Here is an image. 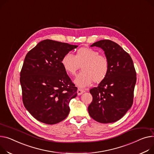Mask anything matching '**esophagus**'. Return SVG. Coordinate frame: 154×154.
Listing matches in <instances>:
<instances>
[{
  "instance_id": "34e87169",
  "label": "esophagus",
  "mask_w": 154,
  "mask_h": 154,
  "mask_svg": "<svg viewBox=\"0 0 154 154\" xmlns=\"http://www.w3.org/2000/svg\"><path fill=\"white\" fill-rule=\"evenodd\" d=\"M85 91L84 90L79 88L78 90H77V94H78V95H80L81 94H82L83 93H84Z\"/></svg>"
}]
</instances>
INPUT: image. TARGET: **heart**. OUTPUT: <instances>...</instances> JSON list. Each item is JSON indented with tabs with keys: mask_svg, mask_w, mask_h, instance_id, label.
<instances>
[{
	"mask_svg": "<svg viewBox=\"0 0 154 154\" xmlns=\"http://www.w3.org/2000/svg\"><path fill=\"white\" fill-rule=\"evenodd\" d=\"M64 70L67 73L74 75L82 66V71L74 80V83L79 87L89 86L94 81L100 83L106 77L109 70V61L98 51L90 48H79L75 56L71 53L65 54L61 60Z\"/></svg>",
	"mask_w": 154,
	"mask_h": 154,
	"instance_id": "1",
	"label": "heart"
}]
</instances>
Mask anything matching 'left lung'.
<instances>
[{"instance_id": "left-lung-1", "label": "left lung", "mask_w": 154, "mask_h": 154, "mask_svg": "<svg viewBox=\"0 0 154 154\" xmlns=\"http://www.w3.org/2000/svg\"><path fill=\"white\" fill-rule=\"evenodd\" d=\"M91 47L104 51L109 61L106 78L90 90L93 100L88 107L90 116L101 123L120 119L133 103L136 72L129 54L119 45L108 39L100 40Z\"/></svg>"}]
</instances>
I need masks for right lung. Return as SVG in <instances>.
<instances>
[{"label": "right lung", "instance_id": "right-lung-1", "mask_svg": "<svg viewBox=\"0 0 154 154\" xmlns=\"http://www.w3.org/2000/svg\"><path fill=\"white\" fill-rule=\"evenodd\" d=\"M78 46L45 39L25 56L20 72L23 103L35 119L48 125L64 120L77 88L64 70L63 56Z\"/></svg>", "mask_w": 154, "mask_h": 154}]
</instances>
